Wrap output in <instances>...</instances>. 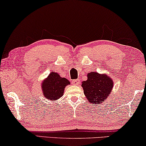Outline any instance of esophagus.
<instances>
[{
    "label": "esophagus",
    "instance_id": "34e87169",
    "mask_svg": "<svg viewBox=\"0 0 146 146\" xmlns=\"http://www.w3.org/2000/svg\"><path fill=\"white\" fill-rule=\"evenodd\" d=\"M72 84L74 85H79L80 84V80L79 79L74 80L72 81Z\"/></svg>",
    "mask_w": 146,
    "mask_h": 146
}]
</instances>
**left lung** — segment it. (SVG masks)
<instances>
[{
  "label": "left lung",
  "mask_w": 146,
  "mask_h": 146,
  "mask_svg": "<svg viewBox=\"0 0 146 146\" xmlns=\"http://www.w3.org/2000/svg\"><path fill=\"white\" fill-rule=\"evenodd\" d=\"M88 79L82 82L84 94L89 103L98 104L102 103L112 90L113 82L106 74H99L96 72L88 73Z\"/></svg>",
  "instance_id": "1"
}]
</instances>
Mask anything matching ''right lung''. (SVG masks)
<instances>
[{"label": "right lung", "mask_w": 146, "mask_h": 146, "mask_svg": "<svg viewBox=\"0 0 146 146\" xmlns=\"http://www.w3.org/2000/svg\"><path fill=\"white\" fill-rule=\"evenodd\" d=\"M69 84L70 82L68 80L52 72L41 84L44 97L48 100H57L62 96L65 87Z\"/></svg>", "instance_id": "obj_1"}]
</instances>
